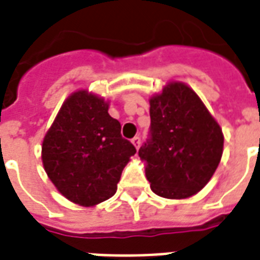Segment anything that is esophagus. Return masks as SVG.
Returning a JSON list of instances; mask_svg holds the SVG:
<instances>
[{
    "label": "esophagus",
    "instance_id": "1",
    "mask_svg": "<svg viewBox=\"0 0 260 260\" xmlns=\"http://www.w3.org/2000/svg\"><path fill=\"white\" fill-rule=\"evenodd\" d=\"M132 142H133V145L136 146V149H138L141 146V138L138 136L134 137V138L132 140Z\"/></svg>",
    "mask_w": 260,
    "mask_h": 260
}]
</instances>
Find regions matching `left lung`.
<instances>
[{"label": "left lung", "mask_w": 260, "mask_h": 260, "mask_svg": "<svg viewBox=\"0 0 260 260\" xmlns=\"http://www.w3.org/2000/svg\"><path fill=\"white\" fill-rule=\"evenodd\" d=\"M224 136L194 90L171 82L150 99V130L138 150L154 194L188 198L212 179L220 164Z\"/></svg>", "instance_id": "8db88e82"}]
</instances>
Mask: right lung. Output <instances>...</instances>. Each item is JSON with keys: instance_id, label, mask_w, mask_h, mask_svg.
I'll use <instances>...</instances> for the list:
<instances>
[{"instance_id": "right-lung-1", "label": "right lung", "mask_w": 260, "mask_h": 260, "mask_svg": "<svg viewBox=\"0 0 260 260\" xmlns=\"http://www.w3.org/2000/svg\"><path fill=\"white\" fill-rule=\"evenodd\" d=\"M120 128L104 99L86 90L66 99L42 145L44 170L65 198L94 206L115 194L122 171L137 152Z\"/></svg>"}]
</instances>
